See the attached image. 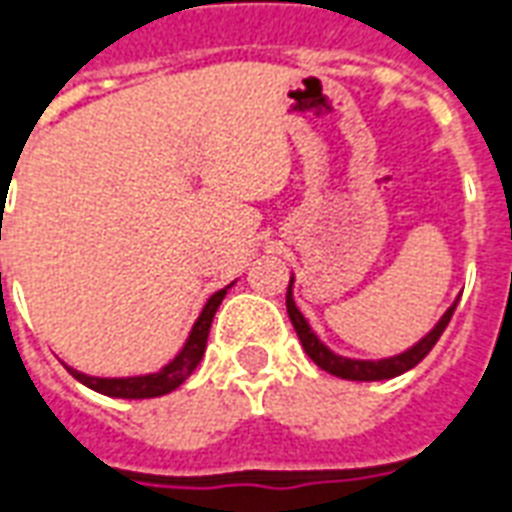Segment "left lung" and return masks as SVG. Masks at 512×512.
Segmentation results:
<instances>
[{
  "mask_svg": "<svg viewBox=\"0 0 512 512\" xmlns=\"http://www.w3.org/2000/svg\"><path fill=\"white\" fill-rule=\"evenodd\" d=\"M285 301H288L290 323H293V329L299 334V340L301 345H304L307 356H310L312 362L321 367V370H326V373H332V376L337 378H348V381H384V378H395L400 376V373L411 370V367H417L419 362L430 354V348L439 343L441 332L447 329L452 312H455V304H458V301H455L450 310L444 312V318L436 323V329H433L425 340H419L414 348H408L406 354L392 356V359H381V362H359V359H345V356L332 354V351L312 334L310 323L304 321V315H301L299 307H296V301L290 296V285Z\"/></svg>",
  "mask_w": 512,
  "mask_h": 512,
  "instance_id": "8db88e82",
  "label": "left lung"
}]
</instances>
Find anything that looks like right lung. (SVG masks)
I'll use <instances>...</instances> for the list:
<instances>
[{
    "instance_id": "add662e5",
    "label": "right lung",
    "mask_w": 512,
    "mask_h": 512,
    "mask_svg": "<svg viewBox=\"0 0 512 512\" xmlns=\"http://www.w3.org/2000/svg\"><path fill=\"white\" fill-rule=\"evenodd\" d=\"M224 293H227V290H219V293H213L211 299H208L205 310H202V315L197 318V323H194V329H191L189 340L183 345V351H180L164 370H158V373L136 378H95L84 376V373H76L71 367H68V370H71L76 381H82L84 386H90V389L101 392V395L128 397V400L167 395L172 389H178V386L194 373V367L200 365L202 354H205V343H208V332H211L213 315L219 310Z\"/></svg>"
}]
</instances>
